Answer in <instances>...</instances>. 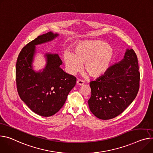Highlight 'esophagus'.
<instances>
[{
	"instance_id": "obj_1",
	"label": "esophagus",
	"mask_w": 153,
	"mask_h": 153,
	"mask_svg": "<svg viewBox=\"0 0 153 153\" xmlns=\"http://www.w3.org/2000/svg\"><path fill=\"white\" fill-rule=\"evenodd\" d=\"M84 84H85V82L84 80H80V79H78L77 80V84L79 85H83Z\"/></svg>"
}]
</instances>
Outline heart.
I'll use <instances>...</instances> for the list:
<instances>
[{
  "label": "heart",
  "instance_id": "b5f03b06",
  "mask_svg": "<svg viewBox=\"0 0 153 153\" xmlns=\"http://www.w3.org/2000/svg\"><path fill=\"white\" fill-rule=\"evenodd\" d=\"M115 58L114 49L101 40L85 41L77 44L73 53L65 52L63 61L69 73L79 72L85 63V71L93 78L104 75L112 66Z\"/></svg>",
  "mask_w": 153,
  "mask_h": 153
}]
</instances>
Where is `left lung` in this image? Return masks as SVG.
I'll list each match as a JSON object with an SVG mask.
<instances>
[{"mask_svg":"<svg viewBox=\"0 0 153 153\" xmlns=\"http://www.w3.org/2000/svg\"><path fill=\"white\" fill-rule=\"evenodd\" d=\"M139 82L137 55L133 49H127L120 62L90 83L91 95L88 102L91 112L104 120L117 117L135 98Z\"/></svg>","mask_w":153,"mask_h":153,"instance_id":"obj_1","label":"left lung"}]
</instances>
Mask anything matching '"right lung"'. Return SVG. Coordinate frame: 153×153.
<instances>
[{"instance_id": "right-lung-1", "label": "right lung", "mask_w": 153, "mask_h": 153, "mask_svg": "<svg viewBox=\"0 0 153 153\" xmlns=\"http://www.w3.org/2000/svg\"><path fill=\"white\" fill-rule=\"evenodd\" d=\"M58 36L52 32L38 36L22 49L16 62V81L20 98L33 112L42 117L58 112L76 84V78L60 68L62 62L56 53H45L46 65L43 70L36 71L33 68L35 46Z\"/></svg>"}]
</instances>
